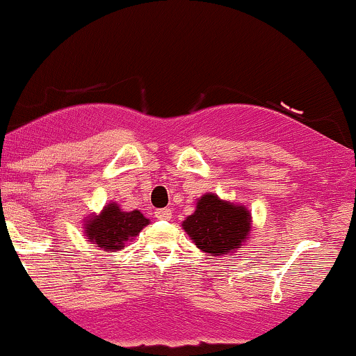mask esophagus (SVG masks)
Masks as SVG:
<instances>
[{"mask_svg":"<svg viewBox=\"0 0 356 356\" xmlns=\"http://www.w3.org/2000/svg\"><path fill=\"white\" fill-rule=\"evenodd\" d=\"M154 216L158 220H171V210L170 208H161V210L154 211Z\"/></svg>","mask_w":356,"mask_h":356,"instance_id":"1","label":"esophagus"}]
</instances>
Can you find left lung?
Returning a JSON list of instances; mask_svg holds the SVG:
<instances>
[{
  "label": "left lung",
  "instance_id": "8db88e82",
  "mask_svg": "<svg viewBox=\"0 0 356 356\" xmlns=\"http://www.w3.org/2000/svg\"><path fill=\"white\" fill-rule=\"evenodd\" d=\"M183 228L202 252L223 254L240 248L252 227L250 213L243 207L207 193L198 200L193 215L183 221Z\"/></svg>",
  "mask_w": 356,
  "mask_h": 356
}]
</instances>
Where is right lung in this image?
Wrapping results in <instances>:
<instances>
[{"instance_id": "1", "label": "right lung", "mask_w": 356, "mask_h": 356, "mask_svg": "<svg viewBox=\"0 0 356 356\" xmlns=\"http://www.w3.org/2000/svg\"><path fill=\"white\" fill-rule=\"evenodd\" d=\"M149 223L140 211H121L118 204H108L99 216L88 221L86 235L103 250H121Z\"/></svg>"}]
</instances>
